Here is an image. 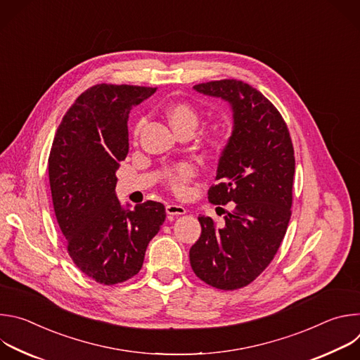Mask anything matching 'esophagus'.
Listing matches in <instances>:
<instances>
[{
    "mask_svg": "<svg viewBox=\"0 0 360 360\" xmlns=\"http://www.w3.org/2000/svg\"><path fill=\"white\" fill-rule=\"evenodd\" d=\"M165 210H167V214L169 215V218H175V217L186 214V210L182 207V205H176V203H168Z\"/></svg>",
    "mask_w": 360,
    "mask_h": 360,
    "instance_id": "34e87169",
    "label": "esophagus"
}]
</instances>
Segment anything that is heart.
Segmentation results:
<instances>
[{
    "label": "heart",
    "mask_w": 360,
    "mask_h": 360,
    "mask_svg": "<svg viewBox=\"0 0 360 360\" xmlns=\"http://www.w3.org/2000/svg\"><path fill=\"white\" fill-rule=\"evenodd\" d=\"M165 117L169 121L174 131L178 132V134L185 132V131H192L193 132L195 128L198 127V122H199L198 111L193 107H191L189 104H185V102H176V104H172V105L167 107ZM142 127H143V120H139L135 124L134 131H132L134 142L138 141V138L141 135V131H142ZM195 174H196L195 167L192 164L184 162L167 175V182L175 193L182 195V193L186 192V185L191 182V179L195 176Z\"/></svg>",
    "instance_id": "1"
}]
</instances>
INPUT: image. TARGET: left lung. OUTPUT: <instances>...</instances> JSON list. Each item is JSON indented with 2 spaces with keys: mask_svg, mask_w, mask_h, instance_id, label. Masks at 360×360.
I'll list each match as a JSON object with an SVG mask.
<instances>
[{
  "mask_svg": "<svg viewBox=\"0 0 360 360\" xmlns=\"http://www.w3.org/2000/svg\"><path fill=\"white\" fill-rule=\"evenodd\" d=\"M193 88L232 105L233 131L208 199L214 205L235 202V208L222 226L211 217H198L202 232L189 261L200 281L233 290L258 278L283 240L292 215L295 152L285 120L258 89L238 79Z\"/></svg>",
  "mask_w": 360,
  "mask_h": 360,
  "instance_id": "obj_1",
  "label": "left lung"
}]
</instances>
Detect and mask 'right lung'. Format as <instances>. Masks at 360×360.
Returning a JSON list of instances; mask_svg holds the SVG:
<instances>
[{
    "instance_id": "1",
    "label": "right lung",
    "mask_w": 360,
    "mask_h": 360,
    "mask_svg": "<svg viewBox=\"0 0 360 360\" xmlns=\"http://www.w3.org/2000/svg\"><path fill=\"white\" fill-rule=\"evenodd\" d=\"M157 88L96 84L64 115L51 146L48 175L56 217L77 268L102 285L135 276L149 240L165 221L161 202L122 210L115 171L128 155V117Z\"/></svg>"
}]
</instances>
